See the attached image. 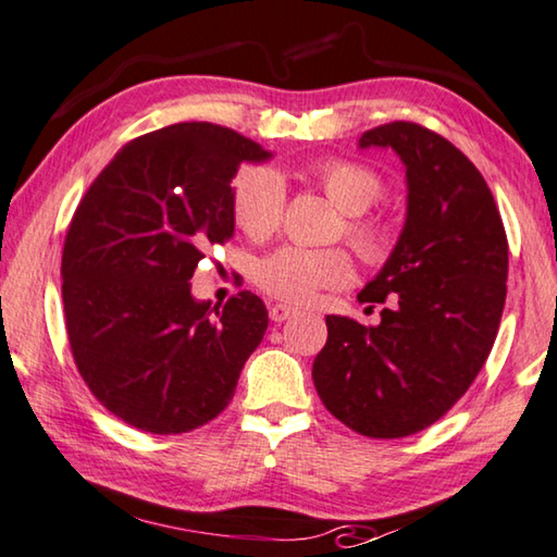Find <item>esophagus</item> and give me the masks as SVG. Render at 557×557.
I'll return each instance as SVG.
<instances>
[{"label":"esophagus","mask_w":557,"mask_h":557,"mask_svg":"<svg viewBox=\"0 0 557 557\" xmlns=\"http://www.w3.org/2000/svg\"><path fill=\"white\" fill-rule=\"evenodd\" d=\"M293 314H297V310L295 307H289V305H270V320L272 322H285V320H289L293 318Z\"/></svg>","instance_id":"34e87169"}]
</instances>
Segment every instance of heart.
I'll use <instances>...</instances> for the list:
<instances>
[{"label": "heart", "instance_id": "1", "mask_svg": "<svg viewBox=\"0 0 557 557\" xmlns=\"http://www.w3.org/2000/svg\"><path fill=\"white\" fill-rule=\"evenodd\" d=\"M310 180L345 212L343 232L347 243L368 264H383L395 250V227L383 214L370 212L385 195V180L370 164L330 157L310 168ZM285 185L268 168H250L232 182V218L255 243L270 239L285 218ZM352 277V257L339 247H280L262 257L255 268V285L280 302L307 305L320 289L343 287Z\"/></svg>", "mask_w": 557, "mask_h": 557}]
</instances>
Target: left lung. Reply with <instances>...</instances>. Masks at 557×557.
<instances>
[{"mask_svg": "<svg viewBox=\"0 0 557 557\" xmlns=\"http://www.w3.org/2000/svg\"><path fill=\"white\" fill-rule=\"evenodd\" d=\"M408 174V220L358 295L380 325L327 314L312 364L320 400L364 437H408L437 422L483 370L508 295V237L491 187L458 147L414 122L368 129Z\"/></svg>", "mask_w": 557, "mask_h": 557, "instance_id": "8db88e82", "label": "left lung"}]
</instances>
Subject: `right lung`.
Instances as JSON below:
<instances>
[{
  "mask_svg": "<svg viewBox=\"0 0 557 557\" xmlns=\"http://www.w3.org/2000/svg\"><path fill=\"white\" fill-rule=\"evenodd\" d=\"M268 157L220 124H170L124 145L74 210L62 252L72 358L89 393L143 433L218 418L262 343L260 297L239 289L212 307L189 280L235 232L237 168Z\"/></svg>",
  "mask_w": 557,
  "mask_h": 557,
  "instance_id": "obj_1",
  "label": "right lung"
}]
</instances>
